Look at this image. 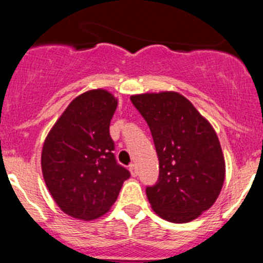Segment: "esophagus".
<instances>
[{
	"mask_svg": "<svg viewBox=\"0 0 263 263\" xmlns=\"http://www.w3.org/2000/svg\"><path fill=\"white\" fill-rule=\"evenodd\" d=\"M129 172H131L132 177H136L137 174H139V171H137L136 164H131V165H129Z\"/></svg>",
	"mask_w": 263,
	"mask_h": 263,
	"instance_id": "34e87169",
	"label": "esophagus"
}]
</instances>
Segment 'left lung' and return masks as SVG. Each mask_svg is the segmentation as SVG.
<instances>
[{
	"instance_id": "8db88e82",
	"label": "left lung",
	"mask_w": 263,
	"mask_h": 263,
	"mask_svg": "<svg viewBox=\"0 0 263 263\" xmlns=\"http://www.w3.org/2000/svg\"><path fill=\"white\" fill-rule=\"evenodd\" d=\"M150 127L159 158V179L146 188L156 215L171 222L192 221L217 200L225 160L210 122L177 91L132 95Z\"/></svg>"
}]
</instances>
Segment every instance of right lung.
Wrapping results in <instances>:
<instances>
[{
	"label": "right lung",
	"instance_id": "right-lung-1",
	"mask_svg": "<svg viewBox=\"0 0 263 263\" xmlns=\"http://www.w3.org/2000/svg\"><path fill=\"white\" fill-rule=\"evenodd\" d=\"M118 99L104 89L76 97L47 135L42 173L58 208L80 220H94L116 202L129 172L117 164L110 119Z\"/></svg>",
	"mask_w": 263,
	"mask_h": 263
}]
</instances>
